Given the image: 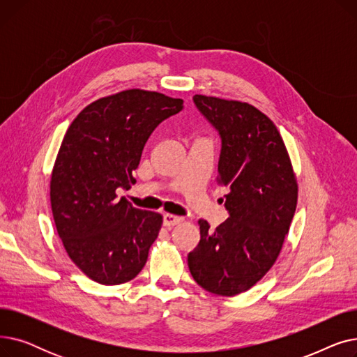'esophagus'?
Returning <instances> with one entry per match:
<instances>
[{"instance_id":"esophagus-1","label":"esophagus","mask_w":357,"mask_h":357,"mask_svg":"<svg viewBox=\"0 0 357 357\" xmlns=\"http://www.w3.org/2000/svg\"><path fill=\"white\" fill-rule=\"evenodd\" d=\"M183 218L182 217H178V215H174V214H165L163 215V224L166 227H174L176 226V224L182 222Z\"/></svg>"}]
</instances>
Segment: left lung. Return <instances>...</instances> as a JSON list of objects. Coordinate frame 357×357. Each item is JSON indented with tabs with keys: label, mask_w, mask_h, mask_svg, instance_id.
Wrapping results in <instances>:
<instances>
[{
	"label": "left lung",
	"mask_w": 357,
	"mask_h": 357,
	"mask_svg": "<svg viewBox=\"0 0 357 357\" xmlns=\"http://www.w3.org/2000/svg\"><path fill=\"white\" fill-rule=\"evenodd\" d=\"M194 102L221 136L217 183L229 190L224 198L230 217L214 230L198 221L201 240L188 266L205 291L234 296L256 285L282 250L298 182L282 136L264 112L201 93Z\"/></svg>",
	"instance_id": "left-lung-1"
}]
</instances>
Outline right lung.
I'll return each instance as SVG.
<instances>
[{
  "mask_svg": "<svg viewBox=\"0 0 357 357\" xmlns=\"http://www.w3.org/2000/svg\"><path fill=\"white\" fill-rule=\"evenodd\" d=\"M183 100L124 89L86 105L62 140L50 178L56 230L73 261L93 282L120 285L139 275L163 217L135 208L117 190L136 183L143 147Z\"/></svg>",
  "mask_w": 357,
  "mask_h": 357,
  "instance_id": "add662e5",
  "label": "right lung"
}]
</instances>
